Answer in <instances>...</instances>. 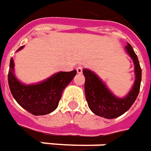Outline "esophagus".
Masks as SVG:
<instances>
[{
	"instance_id": "1",
	"label": "esophagus",
	"mask_w": 151,
	"mask_h": 151,
	"mask_svg": "<svg viewBox=\"0 0 151 151\" xmlns=\"http://www.w3.org/2000/svg\"><path fill=\"white\" fill-rule=\"evenodd\" d=\"M76 70H77V73H78V74H81V73H83V68L82 67V66H78V67L76 68Z\"/></svg>"
}]
</instances>
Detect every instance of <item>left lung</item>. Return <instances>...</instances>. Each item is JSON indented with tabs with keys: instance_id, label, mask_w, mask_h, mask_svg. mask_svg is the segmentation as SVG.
Instances as JSON below:
<instances>
[{
	"instance_id": "8db88e82",
	"label": "left lung",
	"mask_w": 151,
	"mask_h": 151,
	"mask_svg": "<svg viewBox=\"0 0 151 151\" xmlns=\"http://www.w3.org/2000/svg\"><path fill=\"white\" fill-rule=\"evenodd\" d=\"M126 50L134 61L136 73L135 83L126 97H116L94 73L88 69H83V71L85 77L84 90L86 100L91 111L99 116L113 119L122 116L131 108L139 94L141 82L140 63L130 44L126 46Z\"/></svg>"
}]
</instances>
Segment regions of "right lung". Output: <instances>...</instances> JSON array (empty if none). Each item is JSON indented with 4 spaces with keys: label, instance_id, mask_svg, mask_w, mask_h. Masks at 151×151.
<instances>
[{
    "label": "right lung",
    "instance_id": "add662e5",
    "mask_svg": "<svg viewBox=\"0 0 151 151\" xmlns=\"http://www.w3.org/2000/svg\"><path fill=\"white\" fill-rule=\"evenodd\" d=\"M24 46H21V50ZM14 61L11 58L8 83L11 94L24 109L35 116H42L54 111L58 105L63 89L77 73L76 70L59 72L45 82L34 85L19 83L14 75Z\"/></svg>",
    "mask_w": 151,
    "mask_h": 151
}]
</instances>
